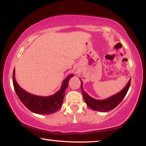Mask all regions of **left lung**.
I'll return each mask as SVG.
<instances>
[{"instance_id": "obj_1", "label": "left lung", "mask_w": 146, "mask_h": 146, "mask_svg": "<svg viewBox=\"0 0 146 146\" xmlns=\"http://www.w3.org/2000/svg\"><path fill=\"white\" fill-rule=\"evenodd\" d=\"M80 80L81 81L80 87L82 92L84 99L85 102L86 103L88 106L95 111H103V112H106V111H109L111 110H113V108H115L122 101V100L124 98L127 91H128L131 83L130 78L127 84L125 85V86L120 92L117 93L116 94L111 96L104 100H96L90 96L84 90L83 82L80 78Z\"/></svg>"}]
</instances>
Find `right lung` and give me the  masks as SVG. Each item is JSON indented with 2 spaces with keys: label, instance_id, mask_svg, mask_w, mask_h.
<instances>
[{
  "label": "right lung",
  "instance_id": "right-lung-1",
  "mask_svg": "<svg viewBox=\"0 0 146 146\" xmlns=\"http://www.w3.org/2000/svg\"><path fill=\"white\" fill-rule=\"evenodd\" d=\"M73 74H69L64 80L60 88L55 94L48 96H40L32 94L22 88L18 84L15 78V70L14 69L13 82L15 90L22 103L29 110L38 114H50L60 109L65 96L66 89L68 86V82Z\"/></svg>",
  "mask_w": 146,
  "mask_h": 146
}]
</instances>
